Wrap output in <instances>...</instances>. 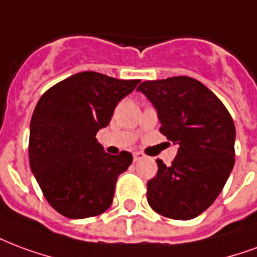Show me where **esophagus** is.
Masks as SVG:
<instances>
[{
    "label": "esophagus",
    "instance_id": "1",
    "mask_svg": "<svg viewBox=\"0 0 257 257\" xmlns=\"http://www.w3.org/2000/svg\"><path fill=\"white\" fill-rule=\"evenodd\" d=\"M146 158V155H144L143 153H139V151H136V153L134 154V161L135 162H138V161H142V159H144Z\"/></svg>",
    "mask_w": 257,
    "mask_h": 257
}]
</instances>
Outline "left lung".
<instances>
[{
  "label": "left lung",
  "instance_id": "1",
  "mask_svg": "<svg viewBox=\"0 0 257 257\" xmlns=\"http://www.w3.org/2000/svg\"><path fill=\"white\" fill-rule=\"evenodd\" d=\"M161 132L178 146L170 166L157 159V177L147 184L154 211L172 219L200 215L215 201L234 166V122L216 95L187 76L144 81Z\"/></svg>",
  "mask_w": 257,
  "mask_h": 257
}]
</instances>
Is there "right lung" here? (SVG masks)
<instances>
[{"label":"right lung","instance_id":"right-lung-1","mask_svg":"<svg viewBox=\"0 0 257 257\" xmlns=\"http://www.w3.org/2000/svg\"><path fill=\"white\" fill-rule=\"evenodd\" d=\"M139 83L80 72L42 95L30 123V166L61 215L81 219L111 206L117 178L134 157L128 151L110 155L95 136Z\"/></svg>","mask_w":257,"mask_h":257}]
</instances>
